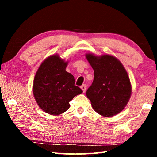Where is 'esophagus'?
I'll list each match as a JSON object with an SVG mask.
<instances>
[{
	"label": "esophagus",
	"instance_id": "1",
	"mask_svg": "<svg viewBox=\"0 0 157 157\" xmlns=\"http://www.w3.org/2000/svg\"><path fill=\"white\" fill-rule=\"evenodd\" d=\"M81 89H82V91H83V93H84L85 91H86V85H85V84L82 85V86H81Z\"/></svg>",
	"mask_w": 157,
	"mask_h": 157
}]
</instances>
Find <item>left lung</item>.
I'll return each instance as SVG.
<instances>
[{"instance_id": "left-lung-1", "label": "left lung", "mask_w": 157, "mask_h": 157, "mask_svg": "<svg viewBox=\"0 0 157 157\" xmlns=\"http://www.w3.org/2000/svg\"><path fill=\"white\" fill-rule=\"evenodd\" d=\"M86 58L94 71V81L86 91L93 109L105 117L121 112L132 94L129 78L123 65L110 55L87 53Z\"/></svg>"}]
</instances>
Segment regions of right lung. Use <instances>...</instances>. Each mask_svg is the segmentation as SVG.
I'll list each match as a JSON object with an SVG mask.
<instances>
[{"mask_svg":"<svg viewBox=\"0 0 157 157\" xmlns=\"http://www.w3.org/2000/svg\"><path fill=\"white\" fill-rule=\"evenodd\" d=\"M68 62L59 55L46 58L37 70L34 78L33 95L42 110L52 116H58L70 107L69 102L82 93L75 85V78L66 68Z\"/></svg>","mask_w":157,"mask_h":157,"instance_id":"add662e5","label":"right lung"}]
</instances>
